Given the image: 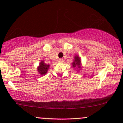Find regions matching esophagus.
Segmentation results:
<instances>
[{"instance_id": "34e87169", "label": "esophagus", "mask_w": 123, "mask_h": 123, "mask_svg": "<svg viewBox=\"0 0 123 123\" xmlns=\"http://www.w3.org/2000/svg\"><path fill=\"white\" fill-rule=\"evenodd\" d=\"M63 60L62 58H60V59H58V62H63Z\"/></svg>"}]
</instances>
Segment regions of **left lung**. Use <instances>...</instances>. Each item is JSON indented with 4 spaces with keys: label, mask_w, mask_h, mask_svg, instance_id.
<instances>
[{
    "label": "left lung",
    "mask_w": 123,
    "mask_h": 123,
    "mask_svg": "<svg viewBox=\"0 0 123 123\" xmlns=\"http://www.w3.org/2000/svg\"><path fill=\"white\" fill-rule=\"evenodd\" d=\"M80 62H81V61H80L79 57L78 56H75V57H74V62L72 63V66L73 68H76V66H77V67L79 68H80Z\"/></svg>",
    "instance_id": "obj_1"
}]
</instances>
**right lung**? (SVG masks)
Masks as SVG:
<instances>
[{"instance_id": "1", "label": "right lung", "mask_w": 123, "mask_h": 123, "mask_svg": "<svg viewBox=\"0 0 123 123\" xmlns=\"http://www.w3.org/2000/svg\"><path fill=\"white\" fill-rule=\"evenodd\" d=\"M49 66H50L49 65L46 64V63L44 62L43 61H42L40 63L39 66L37 68L38 72H39V73H40L42 75H44L46 73H47Z\"/></svg>"}]
</instances>
